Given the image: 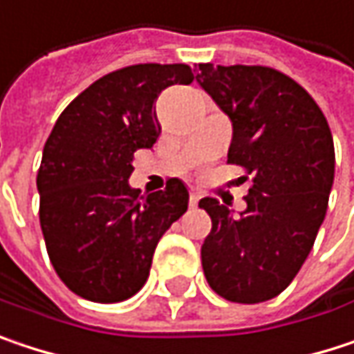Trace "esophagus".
<instances>
[{"mask_svg":"<svg viewBox=\"0 0 354 354\" xmlns=\"http://www.w3.org/2000/svg\"><path fill=\"white\" fill-rule=\"evenodd\" d=\"M198 201H199V194L198 192H192V196H189V205H192V207H198Z\"/></svg>","mask_w":354,"mask_h":354,"instance_id":"34e87169","label":"esophagus"}]
</instances>
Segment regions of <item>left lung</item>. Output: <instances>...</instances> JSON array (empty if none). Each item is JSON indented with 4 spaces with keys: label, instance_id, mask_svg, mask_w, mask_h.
Masks as SVG:
<instances>
[{
    "label": "left lung",
    "instance_id": "8db88e82",
    "mask_svg": "<svg viewBox=\"0 0 354 354\" xmlns=\"http://www.w3.org/2000/svg\"><path fill=\"white\" fill-rule=\"evenodd\" d=\"M196 79L232 122L228 162L252 175L241 216L216 198L199 201L212 218L203 275L228 301H267L293 281L324 222L330 128L312 95L271 66L201 63Z\"/></svg>",
    "mask_w": 354,
    "mask_h": 354
}]
</instances>
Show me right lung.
Instances as JSON below:
<instances>
[{
  "instance_id": "add662e5",
  "label": "right lung",
  "mask_w": 354,
  "mask_h": 354,
  "mask_svg": "<svg viewBox=\"0 0 354 354\" xmlns=\"http://www.w3.org/2000/svg\"><path fill=\"white\" fill-rule=\"evenodd\" d=\"M192 66H124L91 83L59 115L36 185L50 263L73 293L100 304L132 297L147 283L160 236L187 212L183 181L140 196L128 179L138 149H153L155 102L189 85Z\"/></svg>"
}]
</instances>
